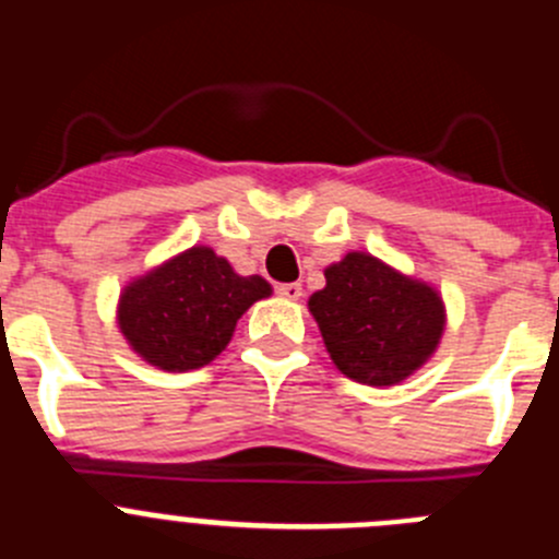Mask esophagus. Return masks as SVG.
<instances>
[{
	"label": "esophagus",
	"mask_w": 559,
	"mask_h": 559,
	"mask_svg": "<svg viewBox=\"0 0 559 559\" xmlns=\"http://www.w3.org/2000/svg\"><path fill=\"white\" fill-rule=\"evenodd\" d=\"M276 294L283 296V299H290V302H296V299H302V285H299V283L276 285Z\"/></svg>",
	"instance_id": "34e87169"
}]
</instances>
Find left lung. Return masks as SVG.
<instances>
[{
  "instance_id": "left-lung-1",
  "label": "left lung",
  "mask_w": 559,
  "mask_h": 559,
  "mask_svg": "<svg viewBox=\"0 0 559 559\" xmlns=\"http://www.w3.org/2000/svg\"><path fill=\"white\" fill-rule=\"evenodd\" d=\"M308 299L324 347L347 378L394 386L433 355L445 330V305L431 285L400 274L367 251H349L324 269Z\"/></svg>"
}]
</instances>
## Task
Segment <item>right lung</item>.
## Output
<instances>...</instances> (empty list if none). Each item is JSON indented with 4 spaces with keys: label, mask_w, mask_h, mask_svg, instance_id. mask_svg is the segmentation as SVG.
Returning a JSON list of instances; mask_svg holds the SVG:
<instances>
[{
    "label": "right lung",
    "mask_w": 559,
    "mask_h": 559,
    "mask_svg": "<svg viewBox=\"0 0 559 559\" xmlns=\"http://www.w3.org/2000/svg\"><path fill=\"white\" fill-rule=\"evenodd\" d=\"M265 296L263 276L235 274L210 246H192L126 285L117 324L147 364L190 372L224 353L237 319Z\"/></svg>",
    "instance_id": "add662e5"
}]
</instances>
